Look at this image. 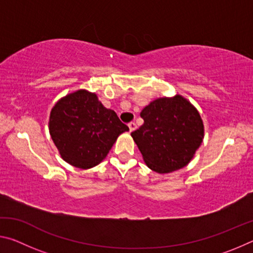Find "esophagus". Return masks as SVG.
Segmentation results:
<instances>
[{
    "label": "esophagus",
    "instance_id": "1",
    "mask_svg": "<svg viewBox=\"0 0 253 253\" xmlns=\"http://www.w3.org/2000/svg\"><path fill=\"white\" fill-rule=\"evenodd\" d=\"M128 127H129V130H130V131H134V130L136 129V128H137L136 124H135L134 122H131V123L128 124Z\"/></svg>",
    "mask_w": 253,
    "mask_h": 253
}]
</instances>
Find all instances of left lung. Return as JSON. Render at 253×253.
<instances>
[{
  "instance_id": "obj_1",
  "label": "left lung",
  "mask_w": 253,
  "mask_h": 253,
  "mask_svg": "<svg viewBox=\"0 0 253 253\" xmlns=\"http://www.w3.org/2000/svg\"><path fill=\"white\" fill-rule=\"evenodd\" d=\"M144 124L131 137L151 169L164 174L187 165L202 144V119L191 102L176 95L158 98L140 113Z\"/></svg>"
}]
</instances>
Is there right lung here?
I'll return each instance as SVG.
<instances>
[{"label":"right lung","mask_w":253,"mask_h":253,"mask_svg":"<svg viewBox=\"0 0 253 253\" xmlns=\"http://www.w3.org/2000/svg\"><path fill=\"white\" fill-rule=\"evenodd\" d=\"M49 130L63 160L87 169L99 164L117 137L129 128L114 110L105 108L95 93L78 90L54 105Z\"/></svg>","instance_id":"obj_1"}]
</instances>
